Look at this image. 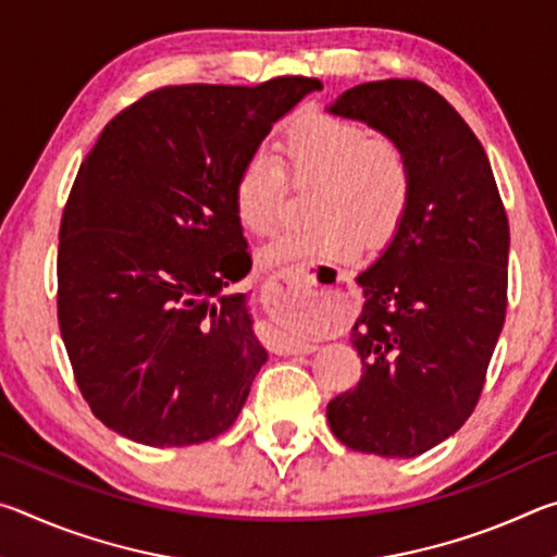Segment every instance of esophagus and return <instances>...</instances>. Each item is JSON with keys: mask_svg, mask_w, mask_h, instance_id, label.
Segmentation results:
<instances>
[{"mask_svg": "<svg viewBox=\"0 0 557 557\" xmlns=\"http://www.w3.org/2000/svg\"><path fill=\"white\" fill-rule=\"evenodd\" d=\"M262 301H265L272 322H285V319L297 314L317 312L322 307V292L317 289L312 272L287 268L265 280V285H262ZM314 348V344L297 342V338L289 336L280 342V354H312Z\"/></svg>", "mask_w": 557, "mask_h": 557, "instance_id": "obj_1", "label": "esophagus"}]
</instances>
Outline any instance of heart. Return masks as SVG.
Here are the masks:
<instances>
[{"instance_id": "obj_1", "label": "heart", "mask_w": 557, "mask_h": 557, "mask_svg": "<svg viewBox=\"0 0 557 557\" xmlns=\"http://www.w3.org/2000/svg\"><path fill=\"white\" fill-rule=\"evenodd\" d=\"M280 162L252 154L233 182V213L245 231L268 235L287 203V177L309 196V228L280 235L262 250V265L289 260H348L361 243L383 250L400 233L414 196L412 159L393 137H369L351 120L312 112L292 122L280 145Z\"/></svg>"}]
</instances>
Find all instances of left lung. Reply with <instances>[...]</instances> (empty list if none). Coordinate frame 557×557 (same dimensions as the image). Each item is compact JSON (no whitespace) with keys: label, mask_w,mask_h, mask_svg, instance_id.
Masks as SVG:
<instances>
[{"label":"left lung","mask_w":557,"mask_h":557,"mask_svg":"<svg viewBox=\"0 0 557 557\" xmlns=\"http://www.w3.org/2000/svg\"><path fill=\"white\" fill-rule=\"evenodd\" d=\"M326 110L393 137L414 169L400 233L356 277L363 375L326 405L329 428L366 455L418 457L455 435L482 395L506 319V209L482 143L425 83H363Z\"/></svg>","instance_id":"left-lung-1"}]
</instances>
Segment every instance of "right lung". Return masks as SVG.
I'll return each instance as SVG.
<instances>
[{
    "mask_svg": "<svg viewBox=\"0 0 557 557\" xmlns=\"http://www.w3.org/2000/svg\"><path fill=\"white\" fill-rule=\"evenodd\" d=\"M322 88L166 86L112 117L81 164L59 231V326L96 418L147 447L228 430L268 351L233 182L272 125Z\"/></svg>",
    "mask_w": 557,
    "mask_h": 557,
    "instance_id": "1",
    "label": "right lung"
}]
</instances>
